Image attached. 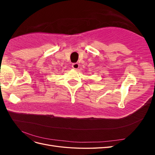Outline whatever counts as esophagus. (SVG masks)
I'll return each mask as SVG.
<instances>
[{
  "label": "esophagus",
  "mask_w": 155,
  "mask_h": 155,
  "mask_svg": "<svg viewBox=\"0 0 155 155\" xmlns=\"http://www.w3.org/2000/svg\"><path fill=\"white\" fill-rule=\"evenodd\" d=\"M72 68H73L74 69L77 70V69H78L79 67V64L78 63H73V64H72Z\"/></svg>",
  "instance_id": "obj_1"
}]
</instances>
